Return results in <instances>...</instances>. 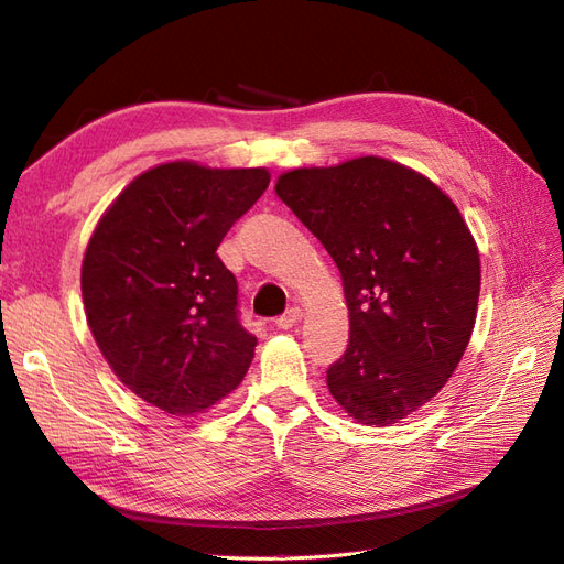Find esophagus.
Listing matches in <instances>:
<instances>
[{
  "label": "esophagus",
  "mask_w": 564,
  "mask_h": 564,
  "mask_svg": "<svg viewBox=\"0 0 564 564\" xmlns=\"http://www.w3.org/2000/svg\"><path fill=\"white\" fill-rule=\"evenodd\" d=\"M301 317H303V313L299 308H289L284 315H280L275 319V327L278 329H292V327H296V324L301 322Z\"/></svg>",
  "instance_id": "1"
}]
</instances>
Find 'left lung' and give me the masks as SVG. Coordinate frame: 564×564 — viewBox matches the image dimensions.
<instances>
[{"mask_svg": "<svg viewBox=\"0 0 564 564\" xmlns=\"http://www.w3.org/2000/svg\"><path fill=\"white\" fill-rule=\"evenodd\" d=\"M278 197L334 259L350 317L327 386L365 425L406 419L458 367L475 327L480 253L456 204L400 162L286 172Z\"/></svg>", "mask_w": 564, "mask_h": 564, "instance_id": "left-lung-1", "label": "left lung"}]
</instances>
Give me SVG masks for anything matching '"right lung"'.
<instances>
[{
	"label": "right lung",
	"instance_id": "1",
	"mask_svg": "<svg viewBox=\"0 0 564 564\" xmlns=\"http://www.w3.org/2000/svg\"><path fill=\"white\" fill-rule=\"evenodd\" d=\"M268 183L261 166H152L117 195L84 251V313L100 352L119 381L166 414L209 409L253 360L237 280L216 249Z\"/></svg>",
	"mask_w": 564,
	"mask_h": 564
}]
</instances>
